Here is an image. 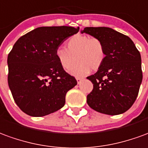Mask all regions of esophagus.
<instances>
[{
  "mask_svg": "<svg viewBox=\"0 0 148 148\" xmlns=\"http://www.w3.org/2000/svg\"><path fill=\"white\" fill-rule=\"evenodd\" d=\"M76 80H77V83H78V84H80V83H81V81L83 80V79L82 78H76Z\"/></svg>",
  "mask_w": 148,
  "mask_h": 148,
  "instance_id": "1",
  "label": "esophagus"
}]
</instances>
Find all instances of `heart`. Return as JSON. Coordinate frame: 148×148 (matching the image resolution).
I'll list each match as a JSON object with an SVG mask.
<instances>
[{
    "mask_svg": "<svg viewBox=\"0 0 148 148\" xmlns=\"http://www.w3.org/2000/svg\"><path fill=\"white\" fill-rule=\"evenodd\" d=\"M67 49L59 47L56 50V58L64 70L71 69L76 58V65L70 73L80 77L88 74L90 70L96 71L100 68L105 59V49L103 42L96 37L76 34L66 43Z\"/></svg>",
    "mask_w": 148,
    "mask_h": 148,
    "instance_id": "1",
    "label": "heart"
}]
</instances>
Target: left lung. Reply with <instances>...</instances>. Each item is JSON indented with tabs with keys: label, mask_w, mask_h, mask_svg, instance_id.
Wrapping results in <instances>:
<instances>
[{
	"label": "left lung",
	"mask_w": 148,
	"mask_h": 148,
	"mask_svg": "<svg viewBox=\"0 0 148 148\" xmlns=\"http://www.w3.org/2000/svg\"><path fill=\"white\" fill-rule=\"evenodd\" d=\"M84 32L99 39L105 49L103 64L87 77L93 84L88 104L106 115L125 112L136 101L142 83L140 53L127 36L111 28L86 27L81 30Z\"/></svg>",
	"instance_id": "left-lung-1"
}]
</instances>
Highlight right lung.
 I'll return each mask as SVG.
<instances>
[{
  "instance_id": "add662e5",
  "label": "right lung",
  "mask_w": 148,
  "mask_h": 148,
  "mask_svg": "<svg viewBox=\"0 0 148 148\" xmlns=\"http://www.w3.org/2000/svg\"><path fill=\"white\" fill-rule=\"evenodd\" d=\"M70 26L39 27L22 36L8 56V83L21 111L35 117L60 109L65 96L77 84L60 67L56 50L79 32Z\"/></svg>"
}]
</instances>
